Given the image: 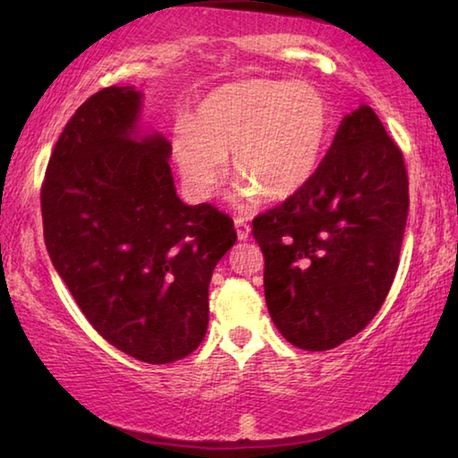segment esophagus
I'll list each match as a JSON object with an SVG mask.
<instances>
[{
  "label": "esophagus",
  "mask_w": 458,
  "mask_h": 458,
  "mask_svg": "<svg viewBox=\"0 0 458 458\" xmlns=\"http://www.w3.org/2000/svg\"><path fill=\"white\" fill-rule=\"evenodd\" d=\"M234 226H236V234L240 240H246L250 236V224H248L242 216H236L234 218Z\"/></svg>",
  "instance_id": "esophagus-1"
}]
</instances>
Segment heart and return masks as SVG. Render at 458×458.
I'll return each instance as SVG.
<instances>
[{
	"label": "heart",
	"instance_id": "1",
	"mask_svg": "<svg viewBox=\"0 0 458 458\" xmlns=\"http://www.w3.org/2000/svg\"><path fill=\"white\" fill-rule=\"evenodd\" d=\"M329 133V105L307 82L248 79L199 100L196 119L174 127L172 153L188 190L210 198L228 169L238 196L286 199L311 180Z\"/></svg>",
	"mask_w": 458,
	"mask_h": 458
}]
</instances>
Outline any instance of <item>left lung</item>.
<instances>
[{"label": "left lung", "mask_w": 458, "mask_h": 458, "mask_svg": "<svg viewBox=\"0 0 458 458\" xmlns=\"http://www.w3.org/2000/svg\"><path fill=\"white\" fill-rule=\"evenodd\" d=\"M408 204L402 151L361 105L305 188L252 220L270 319L289 344L333 350L374 319L396 276Z\"/></svg>", "instance_id": "obj_1"}]
</instances>
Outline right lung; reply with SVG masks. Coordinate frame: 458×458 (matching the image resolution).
Here are the masks:
<instances>
[{
	"label": "right lung",
	"instance_id": "1",
	"mask_svg": "<svg viewBox=\"0 0 458 458\" xmlns=\"http://www.w3.org/2000/svg\"><path fill=\"white\" fill-rule=\"evenodd\" d=\"M141 97L103 89L66 123L40 191L44 242L98 335L139 361L172 363L206 335L208 286L236 230L212 204L177 198L172 143L137 135Z\"/></svg>",
	"mask_w": 458,
	"mask_h": 458
}]
</instances>
